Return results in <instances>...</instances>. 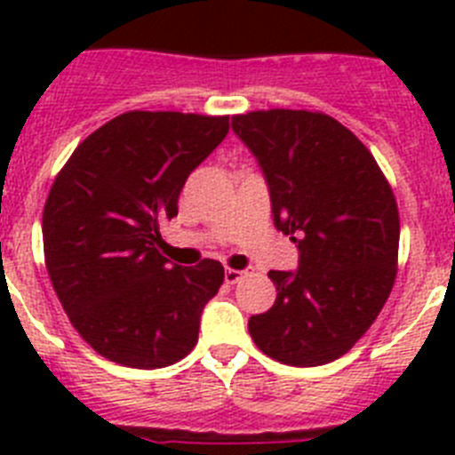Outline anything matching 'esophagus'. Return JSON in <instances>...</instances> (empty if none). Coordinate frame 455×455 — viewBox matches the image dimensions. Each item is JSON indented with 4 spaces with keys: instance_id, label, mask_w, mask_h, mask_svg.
<instances>
[{
    "instance_id": "esophagus-1",
    "label": "esophagus",
    "mask_w": 455,
    "mask_h": 455,
    "mask_svg": "<svg viewBox=\"0 0 455 455\" xmlns=\"http://www.w3.org/2000/svg\"><path fill=\"white\" fill-rule=\"evenodd\" d=\"M248 271H239V268H225V283L228 284H236L241 277L246 275Z\"/></svg>"
}]
</instances>
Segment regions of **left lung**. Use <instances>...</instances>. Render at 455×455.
Masks as SVG:
<instances>
[{"label":"left lung","instance_id":"8db88e82","mask_svg":"<svg viewBox=\"0 0 455 455\" xmlns=\"http://www.w3.org/2000/svg\"><path fill=\"white\" fill-rule=\"evenodd\" d=\"M232 132L252 152L273 223L299 246L296 271H271L277 299L248 321L262 353L319 367L353 348L383 309L399 257V209L371 152L315 111H251Z\"/></svg>","mask_w":455,"mask_h":455}]
</instances>
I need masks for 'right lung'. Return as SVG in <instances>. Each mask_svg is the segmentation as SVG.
<instances>
[{"mask_svg":"<svg viewBox=\"0 0 455 455\" xmlns=\"http://www.w3.org/2000/svg\"><path fill=\"white\" fill-rule=\"evenodd\" d=\"M230 130V116L127 111L82 140L43 212L54 291L100 355L134 369L175 364L198 341L223 284L216 259L180 267L159 252L184 182Z\"/></svg>","mask_w":455,"mask_h":455,"instance_id":"obj_1","label":"right lung"}]
</instances>
